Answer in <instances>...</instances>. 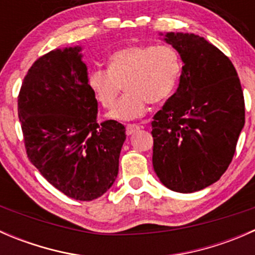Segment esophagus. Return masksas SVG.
Wrapping results in <instances>:
<instances>
[{
    "label": "esophagus",
    "mask_w": 255,
    "mask_h": 255,
    "mask_svg": "<svg viewBox=\"0 0 255 255\" xmlns=\"http://www.w3.org/2000/svg\"><path fill=\"white\" fill-rule=\"evenodd\" d=\"M139 129L140 127L138 125H127V127H126V133H127V135H132Z\"/></svg>",
    "instance_id": "obj_1"
}]
</instances>
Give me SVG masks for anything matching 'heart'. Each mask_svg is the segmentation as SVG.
<instances>
[{
  "label": "heart",
  "mask_w": 255,
  "mask_h": 255,
  "mask_svg": "<svg viewBox=\"0 0 255 255\" xmlns=\"http://www.w3.org/2000/svg\"><path fill=\"white\" fill-rule=\"evenodd\" d=\"M180 70L179 55L169 45H128L110 56L109 69L91 71L89 84L97 101L106 109L116 104L126 85L127 94L107 116L127 122L143 117L148 102L166 101L175 90Z\"/></svg>",
  "instance_id": "b5f03b06"
}]
</instances>
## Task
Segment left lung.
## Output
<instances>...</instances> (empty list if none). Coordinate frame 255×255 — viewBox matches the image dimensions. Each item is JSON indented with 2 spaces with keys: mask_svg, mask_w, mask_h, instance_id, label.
<instances>
[{
  "mask_svg": "<svg viewBox=\"0 0 255 255\" xmlns=\"http://www.w3.org/2000/svg\"><path fill=\"white\" fill-rule=\"evenodd\" d=\"M184 66L176 92L151 122L153 168L164 186L182 194L220 180L244 127V99L230 59L194 33H159Z\"/></svg>",
  "mask_w": 255,
  "mask_h": 255,
  "instance_id": "obj_1",
  "label": "left lung"
}]
</instances>
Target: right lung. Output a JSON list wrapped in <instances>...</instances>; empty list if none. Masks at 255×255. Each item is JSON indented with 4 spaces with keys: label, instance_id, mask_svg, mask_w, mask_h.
Returning <instances> with one entry per match:
<instances>
[{
    "label": "right lung",
    "instance_id": "right-lung-1",
    "mask_svg": "<svg viewBox=\"0 0 255 255\" xmlns=\"http://www.w3.org/2000/svg\"><path fill=\"white\" fill-rule=\"evenodd\" d=\"M81 50L55 49L30 66L18 117L30 163L66 196L91 201L117 177L126 128L117 121L96 122L97 100Z\"/></svg>",
    "mask_w": 255,
    "mask_h": 255
}]
</instances>
